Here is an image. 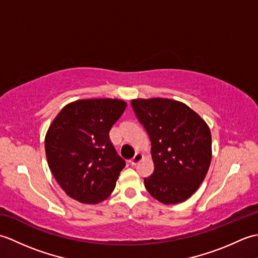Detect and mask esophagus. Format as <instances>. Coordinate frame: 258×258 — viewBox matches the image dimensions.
I'll list each match as a JSON object with an SVG mask.
<instances>
[{
  "label": "esophagus",
  "mask_w": 258,
  "mask_h": 258,
  "mask_svg": "<svg viewBox=\"0 0 258 258\" xmlns=\"http://www.w3.org/2000/svg\"><path fill=\"white\" fill-rule=\"evenodd\" d=\"M142 158H143V155H142L140 152H138V153H136V154L134 155V157L131 158V160H130L131 165H136V164H138V163L142 160Z\"/></svg>",
  "instance_id": "esophagus-1"
}]
</instances>
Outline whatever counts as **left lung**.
Listing matches in <instances>:
<instances>
[{
    "instance_id": "8db88e82",
    "label": "left lung",
    "mask_w": 258,
    "mask_h": 258,
    "mask_svg": "<svg viewBox=\"0 0 258 258\" xmlns=\"http://www.w3.org/2000/svg\"><path fill=\"white\" fill-rule=\"evenodd\" d=\"M131 104L152 144L154 172L144 178L147 191L163 204L189 199L211 165L208 125L186 104L169 98H138Z\"/></svg>"
}]
</instances>
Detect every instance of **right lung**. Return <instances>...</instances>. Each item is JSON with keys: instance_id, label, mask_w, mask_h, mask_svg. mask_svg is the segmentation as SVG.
<instances>
[{"instance_id": "1", "label": "right lung", "mask_w": 258, "mask_h": 258, "mask_svg": "<svg viewBox=\"0 0 258 258\" xmlns=\"http://www.w3.org/2000/svg\"><path fill=\"white\" fill-rule=\"evenodd\" d=\"M126 103L116 98L79 100L64 106L45 136V154L62 189L83 204L112 194L125 161L109 141V131Z\"/></svg>"}]
</instances>
